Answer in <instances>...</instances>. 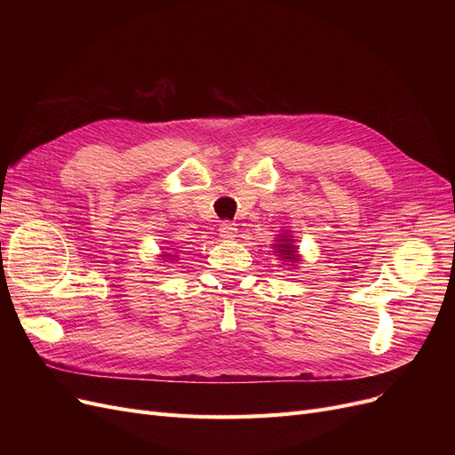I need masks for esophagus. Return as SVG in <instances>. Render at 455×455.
<instances>
[{"label": "esophagus", "instance_id": "1", "mask_svg": "<svg viewBox=\"0 0 455 455\" xmlns=\"http://www.w3.org/2000/svg\"><path fill=\"white\" fill-rule=\"evenodd\" d=\"M220 237H222L224 241H233L237 237V228L235 224L231 222H224L222 226H220Z\"/></svg>", "mask_w": 455, "mask_h": 455}]
</instances>
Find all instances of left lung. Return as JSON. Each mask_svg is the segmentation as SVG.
Listing matches in <instances>:
<instances>
[{
    "mask_svg": "<svg viewBox=\"0 0 455 455\" xmlns=\"http://www.w3.org/2000/svg\"><path fill=\"white\" fill-rule=\"evenodd\" d=\"M275 251H277L279 256H283V259L286 261H292V264H296L298 261V246L294 244V239L288 231L281 233V237L277 239V243H275ZM291 264V266H292ZM294 267V266H292Z\"/></svg>",
    "mask_w": 455,
    "mask_h": 455,
    "instance_id": "left-lung-1",
    "label": "left lung"
}]
</instances>
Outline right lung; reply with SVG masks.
Segmentation results:
<instances>
[{"label":"right lung","mask_w":455,"mask_h":455,"mask_svg":"<svg viewBox=\"0 0 455 455\" xmlns=\"http://www.w3.org/2000/svg\"><path fill=\"white\" fill-rule=\"evenodd\" d=\"M161 256H163V258H169V259H172V254H169V252H163Z\"/></svg>","instance_id":"obj_1"}]
</instances>
